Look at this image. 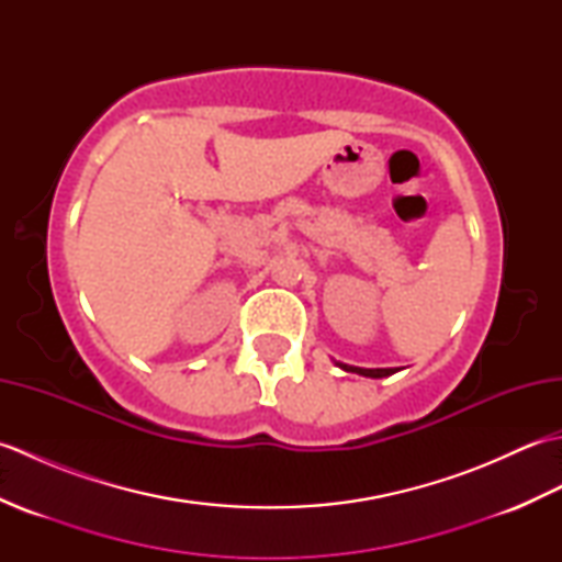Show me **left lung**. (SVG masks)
<instances>
[{
	"label": "left lung",
	"instance_id": "1",
	"mask_svg": "<svg viewBox=\"0 0 562 562\" xmlns=\"http://www.w3.org/2000/svg\"><path fill=\"white\" fill-rule=\"evenodd\" d=\"M345 372H355V374H362V376H372V379H381V376H391L396 369H362V367H350V364H340Z\"/></svg>",
	"mask_w": 562,
	"mask_h": 562
}]
</instances>
